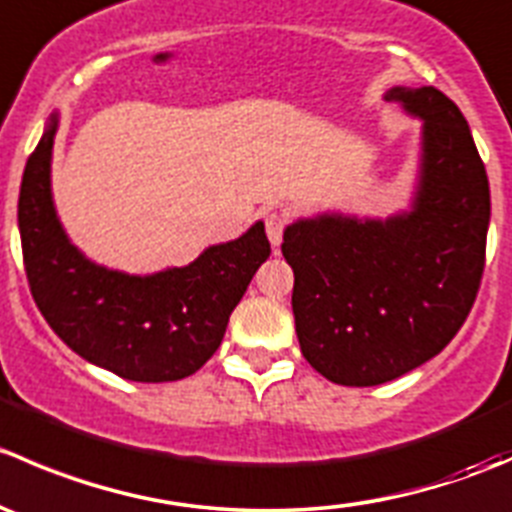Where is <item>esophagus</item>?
<instances>
[{"mask_svg":"<svg viewBox=\"0 0 512 512\" xmlns=\"http://www.w3.org/2000/svg\"><path fill=\"white\" fill-rule=\"evenodd\" d=\"M287 215L285 213H270L265 218V227H267V237H270L272 247H280L282 235H285V227H287Z\"/></svg>","mask_w":512,"mask_h":512,"instance_id":"1","label":"esophagus"}]
</instances>
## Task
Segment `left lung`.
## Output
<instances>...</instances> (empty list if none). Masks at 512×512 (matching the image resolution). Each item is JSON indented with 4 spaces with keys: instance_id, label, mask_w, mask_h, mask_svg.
Here are the masks:
<instances>
[{
    "instance_id": "8db88e82",
    "label": "left lung",
    "mask_w": 512,
    "mask_h": 512,
    "mask_svg": "<svg viewBox=\"0 0 512 512\" xmlns=\"http://www.w3.org/2000/svg\"><path fill=\"white\" fill-rule=\"evenodd\" d=\"M386 101L423 118L414 208L297 220L282 242L299 349L342 386L386 384L443 352L485 267L490 188L461 108L433 86H396Z\"/></svg>"
}]
</instances>
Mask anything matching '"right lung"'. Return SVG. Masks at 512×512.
<instances>
[{
    "label": "right lung",
    "mask_w": 512,
    "mask_h": 512,
    "mask_svg": "<svg viewBox=\"0 0 512 512\" xmlns=\"http://www.w3.org/2000/svg\"><path fill=\"white\" fill-rule=\"evenodd\" d=\"M56 113L27 160L19 235L32 297L56 337L91 364L128 381L160 384L195 374L218 352L227 319L270 257L265 225L213 245L185 267L123 275L86 260L51 200Z\"/></svg>",
    "instance_id": "right-lung-1"
}]
</instances>
